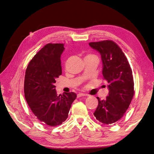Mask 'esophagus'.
I'll return each instance as SVG.
<instances>
[{"mask_svg":"<svg viewBox=\"0 0 154 154\" xmlns=\"http://www.w3.org/2000/svg\"><path fill=\"white\" fill-rule=\"evenodd\" d=\"M86 96V94H85L83 93H79L77 94V98H80L82 97V96Z\"/></svg>","mask_w":154,"mask_h":154,"instance_id":"1","label":"esophagus"}]
</instances>
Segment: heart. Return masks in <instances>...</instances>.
I'll return each instance as SVG.
<instances>
[{
    "label": "heart",
    "mask_w": 154,
    "mask_h": 154,
    "mask_svg": "<svg viewBox=\"0 0 154 154\" xmlns=\"http://www.w3.org/2000/svg\"><path fill=\"white\" fill-rule=\"evenodd\" d=\"M92 56V55H88V56ZM87 56H86V57H87Z\"/></svg>",
    "instance_id": "b5f03b06"
}]
</instances>
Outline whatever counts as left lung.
Masks as SVG:
<instances>
[{"label": "left lung", "mask_w": 154, "mask_h": 154, "mask_svg": "<svg viewBox=\"0 0 154 154\" xmlns=\"http://www.w3.org/2000/svg\"><path fill=\"white\" fill-rule=\"evenodd\" d=\"M89 45L100 54L103 78L109 89L105 100L97 97L98 105L94 115L103 124H113L123 117L133 98L132 69L123 51L113 41L92 42Z\"/></svg>", "instance_id": "1"}]
</instances>
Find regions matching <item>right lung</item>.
Returning <instances> with one entry per match:
<instances>
[{"label":"right lung","instance_id":"right-lung-1","mask_svg":"<svg viewBox=\"0 0 154 154\" xmlns=\"http://www.w3.org/2000/svg\"><path fill=\"white\" fill-rule=\"evenodd\" d=\"M64 50V44H47L33 57L26 71L24 95L28 105L36 118L50 126L66 120L77 98L74 92L57 95L54 85L62 75L60 57Z\"/></svg>","mask_w":154,"mask_h":154}]
</instances>
